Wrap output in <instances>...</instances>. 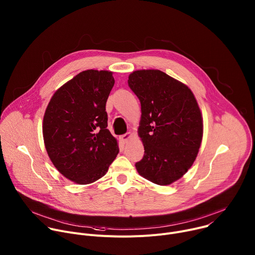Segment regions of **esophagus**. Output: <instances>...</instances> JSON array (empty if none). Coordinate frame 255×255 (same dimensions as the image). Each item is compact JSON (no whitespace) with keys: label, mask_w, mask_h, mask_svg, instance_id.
Masks as SVG:
<instances>
[{"label":"esophagus","mask_w":255,"mask_h":255,"mask_svg":"<svg viewBox=\"0 0 255 255\" xmlns=\"http://www.w3.org/2000/svg\"><path fill=\"white\" fill-rule=\"evenodd\" d=\"M131 137H132V133H131V132H127V133L121 135V136H120V139H121V141H122L123 143H126Z\"/></svg>","instance_id":"1"}]
</instances>
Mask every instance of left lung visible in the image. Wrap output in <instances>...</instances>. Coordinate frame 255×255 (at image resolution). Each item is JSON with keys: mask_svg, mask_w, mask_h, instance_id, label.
<instances>
[{"mask_svg": "<svg viewBox=\"0 0 255 255\" xmlns=\"http://www.w3.org/2000/svg\"><path fill=\"white\" fill-rule=\"evenodd\" d=\"M128 85L141 104L138 135L144 146L138 173L167 186L193 165L203 138V117L193 92L158 69L135 70Z\"/></svg>", "mask_w": 255, "mask_h": 255, "instance_id": "obj_1", "label": "left lung"}]
</instances>
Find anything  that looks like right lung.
Listing matches in <instances>:
<instances>
[{
    "label": "right lung",
    "instance_id": "1",
    "mask_svg": "<svg viewBox=\"0 0 255 255\" xmlns=\"http://www.w3.org/2000/svg\"><path fill=\"white\" fill-rule=\"evenodd\" d=\"M113 72L88 69L61 86L50 99L42 124L44 145L56 169L79 185L104 176L119 153L107 129L106 103Z\"/></svg>",
    "mask_w": 255,
    "mask_h": 255
}]
</instances>
